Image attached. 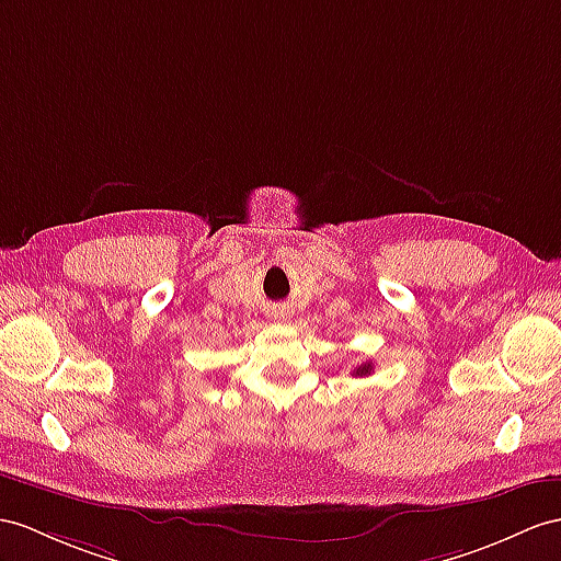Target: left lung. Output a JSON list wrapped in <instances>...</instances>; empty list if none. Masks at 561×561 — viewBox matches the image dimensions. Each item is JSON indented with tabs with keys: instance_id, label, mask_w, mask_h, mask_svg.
Wrapping results in <instances>:
<instances>
[{
	"instance_id": "obj_1",
	"label": "left lung",
	"mask_w": 561,
	"mask_h": 561,
	"mask_svg": "<svg viewBox=\"0 0 561 561\" xmlns=\"http://www.w3.org/2000/svg\"><path fill=\"white\" fill-rule=\"evenodd\" d=\"M366 374H371V364H362L357 371H354V376H366Z\"/></svg>"
}]
</instances>
